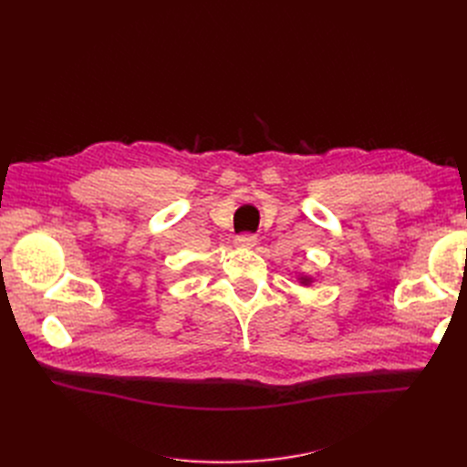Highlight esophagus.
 I'll use <instances>...</instances> for the list:
<instances>
[{
  "label": "esophagus",
  "instance_id": "34e87169",
  "mask_svg": "<svg viewBox=\"0 0 467 467\" xmlns=\"http://www.w3.org/2000/svg\"><path fill=\"white\" fill-rule=\"evenodd\" d=\"M234 242H236V246H240V248H254L257 244V236L250 234V233H244V234H238L234 238Z\"/></svg>",
  "mask_w": 467,
  "mask_h": 467
}]
</instances>
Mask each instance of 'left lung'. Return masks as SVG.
<instances>
[{
    "label": "left lung",
    "mask_w": 467,
    "mask_h": 467,
    "mask_svg": "<svg viewBox=\"0 0 467 467\" xmlns=\"http://www.w3.org/2000/svg\"><path fill=\"white\" fill-rule=\"evenodd\" d=\"M299 282H301L303 285H310V284H312V278H310V276H301Z\"/></svg>",
    "instance_id": "1"
}]
</instances>
